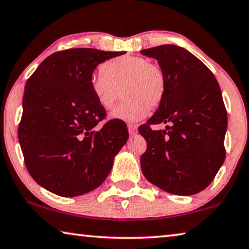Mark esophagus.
Wrapping results in <instances>:
<instances>
[{
    "instance_id": "1",
    "label": "esophagus",
    "mask_w": 249,
    "mask_h": 249,
    "mask_svg": "<svg viewBox=\"0 0 249 249\" xmlns=\"http://www.w3.org/2000/svg\"><path fill=\"white\" fill-rule=\"evenodd\" d=\"M127 128H128V132H129V134H131V135H134V134L137 133V126L136 125L128 124Z\"/></svg>"
}]
</instances>
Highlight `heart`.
<instances>
[{
	"label": "heart",
	"instance_id": "b5f03b06",
	"mask_svg": "<svg viewBox=\"0 0 249 249\" xmlns=\"http://www.w3.org/2000/svg\"><path fill=\"white\" fill-rule=\"evenodd\" d=\"M102 73L90 78V90L102 107L112 109L123 89L125 100L110 113L112 118L137 122L156 108L166 95V76L159 65L141 56H121L104 63Z\"/></svg>",
	"mask_w": 249,
	"mask_h": 249
}]
</instances>
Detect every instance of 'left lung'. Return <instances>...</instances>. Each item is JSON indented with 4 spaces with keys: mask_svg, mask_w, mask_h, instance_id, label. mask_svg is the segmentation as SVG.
Masks as SVG:
<instances>
[{
    "mask_svg": "<svg viewBox=\"0 0 249 249\" xmlns=\"http://www.w3.org/2000/svg\"><path fill=\"white\" fill-rule=\"evenodd\" d=\"M156 58L166 76V95L139 132L147 148L141 168L149 183L174 195L189 196L206 188L225 160L227 129L218 82L187 50L166 44L142 50ZM165 123L154 131L150 125Z\"/></svg>",
    "mask_w": 249,
    "mask_h": 249,
    "instance_id": "8db88e82",
    "label": "left lung"
}]
</instances>
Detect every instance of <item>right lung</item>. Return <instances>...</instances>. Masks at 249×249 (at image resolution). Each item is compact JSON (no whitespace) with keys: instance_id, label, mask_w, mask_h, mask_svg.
I'll return each instance as SVG.
<instances>
[{"instance_id":"1","label":"right lung","mask_w":249,"mask_h":249,"mask_svg":"<svg viewBox=\"0 0 249 249\" xmlns=\"http://www.w3.org/2000/svg\"><path fill=\"white\" fill-rule=\"evenodd\" d=\"M125 52L70 49L46 57L25 84L18 142L27 171L53 194L75 197L97 188L128 140L90 90L94 70Z\"/></svg>"}]
</instances>
